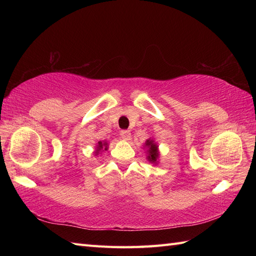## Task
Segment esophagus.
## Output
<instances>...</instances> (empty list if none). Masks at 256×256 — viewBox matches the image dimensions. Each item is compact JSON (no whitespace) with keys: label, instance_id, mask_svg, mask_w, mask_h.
Segmentation results:
<instances>
[{"label":"esophagus","instance_id":"esophagus-1","mask_svg":"<svg viewBox=\"0 0 256 256\" xmlns=\"http://www.w3.org/2000/svg\"><path fill=\"white\" fill-rule=\"evenodd\" d=\"M120 136H121L122 140H130V138H131V133H130V131H128V130H122V131L120 132Z\"/></svg>","mask_w":256,"mask_h":256}]
</instances>
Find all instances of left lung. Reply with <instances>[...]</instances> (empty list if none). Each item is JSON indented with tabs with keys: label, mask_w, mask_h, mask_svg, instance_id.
Here are the masks:
<instances>
[{
	"label": "left lung",
	"mask_w": 256,
	"mask_h": 256,
	"mask_svg": "<svg viewBox=\"0 0 256 256\" xmlns=\"http://www.w3.org/2000/svg\"><path fill=\"white\" fill-rule=\"evenodd\" d=\"M146 146L148 148V160L150 162H156L157 157H158V152H157L156 144H154L153 140H146Z\"/></svg>",
	"instance_id": "1"
}]
</instances>
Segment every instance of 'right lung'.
<instances>
[{
  "label": "right lung",
  "instance_id": "obj_1",
  "mask_svg": "<svg viewBox=\"0 0 256 256\" xmlns=\"http://www.w3.org/2000/svg\"><path fill=\"white\" fill-rule=\"evenodd\" d=\"M99 145H98V148H96V153L98 154L100 152V150L101 148H103V146H104V150H106V143H102V142H99L98 143Z\"/></svg>",
  "mask_w": 256,
  "mask_h": 256
}]
</instances>
